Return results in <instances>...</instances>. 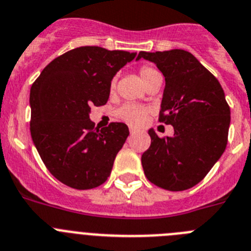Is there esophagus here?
Returning a JSON list of instances; mask_svg holds the SVG:
<instances>
[{
  "instance_id": "esophagus-1",
  "label": "esophagus",
  "mask_w": 251,
  "mask_h": 251,
  "mask_svg": "<svg viewBox=\"0 0 251 251\" xmlns=\"http://www.w3.org/2000/svg\"><path fill=\"white\" fill-rule=\"evenodd\" d=\"M136 132H138V130H136V128H134V127H130V134H131V135H134V134H136Z\"/></svg>"
}]
</instances>
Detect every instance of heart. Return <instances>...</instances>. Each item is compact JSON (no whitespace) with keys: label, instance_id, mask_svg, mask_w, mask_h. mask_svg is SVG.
Listing matches in <instances>:
<instances>
[{"label":"heart","instance_id":"heart-1","mask_svg":"<svg viewBox=\"0 0 251 251\" xmlns=\"http://www.w3.org/2000/svg\"><path fill=\"white\" fill-rule=\"evenodd\" d=\"M139 74H140L141 80H143L145 86L149 83L152 78L160 75L155 68L149 67V65H143V67L139 69ZM115 84H116V78H112V80H111L110 83L111 91L115 88ZM116 116L119 117V119L124 120L125 123L130 124V125L140 126L143 125V124L145 123V120H147L148 110L144 107V106H140V104L125 103L116 111Z\"/></svg>","mask_w":251,"mask_h":251}]
</instances>
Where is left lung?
Here are the masks:
<instances>
[{
	"label": "left lung",
	"mask_w": 251,
	"mask_h": 251,
	"mask_svg": "<svg viewBox=\"0 0 251 251\" xmlns=\"http://www.w3.org/2000/svg\"><path fill=\"white\" fill-rule=\"evenodd\" d=\"M155 63L165 77L159 121L174 127L172 138L150 128L151 144L141 155L148 179L168 191L201 182L225 151L230 107L217 78L182 49L148 53L136 59Z\"/></svg>",
	"instance_id": "left-lung-1"
}]
</instances>
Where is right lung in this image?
<instances>
[{"instance_id":"1","label":"right lung","mask_w":251,"mask_h":251,"mask_svg":"<svg viewBox=\"0 0 251 251\" xmlns=\"http://www.w3.org/2000/svg\"><path fill=\"white\" fill-rule=\"evenodd\" d=\"M136 53L80 47L43 69L30 89V132L48 171L65 186L91 189L107 180L128 136L124 123L99 130L92 106L106 104L113 75Z\"/></svg>"}]
</instances>
